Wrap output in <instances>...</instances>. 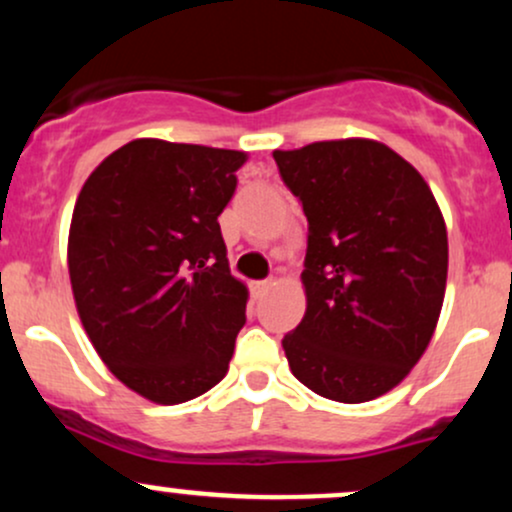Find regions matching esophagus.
Instances as JSON below:
<instances>
[{
  "instance_id": "obj_1",
  "label": "esophagus",
  "mask_w": 512,
  "mask_h": 512,
  "mask_svg": "<svg viewBox=\"0 0 512 512\" xmlns=\"http://www.w3.org/2000/svg\"><path fill=\"white\" fill-rule=\"evenodd\" d=\"M272 286H274V281H272V279L255 281V284H252V293H255V296L260 298V296H264V293H267L269 289H272Z\"/></svg>"
}]
</instances>
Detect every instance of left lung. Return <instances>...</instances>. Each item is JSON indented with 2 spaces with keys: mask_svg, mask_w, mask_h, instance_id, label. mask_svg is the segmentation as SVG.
I'll return each mask as SVG.
<instances>
[{
  "mask_svg": "<svg viewBox=\"0 0 512 512\" xmlns=\"http://www.w3.org/2000/svg\"><path fill=\"white\" fill-rule=\"evenodd\" d=\"M308 219V308L281 339L291 373L334 402L385 395L431 342L448 233L419 170L368 139L274 151Z\"/></svg>",
  "mask_w": 512,
  "mask_h": 512,
  "instance_id": "8db88e82",
  "label": "left lung"
}]
</instances>
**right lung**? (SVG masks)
<instances>
[{"mask_svg":"<svg viewBox=\"0 0 512 512\" xmlns=\"http://www.w3.org/2000/svg\"><path fill=\"white\" fill-rule=\"evenodd\" d=\"M245 154L134 139L88 175L69 228L76 310L103 363L134 392L180 404L226 375L248 289L219 216Z\"/></svg>","mask_w":512,"mask_h":512,"instance_id":"1","label":"right lung"}]
</instances>
